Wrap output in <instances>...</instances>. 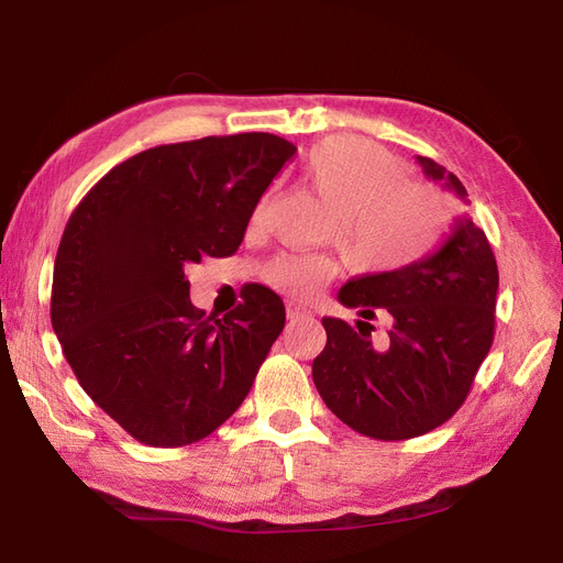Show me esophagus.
Masks as SVG:
<instances>
[{"instance_id": "obj_1", "label": "esophagus", "mask_w": 563, "mask_h": 563, "mask_svg": "<svg viewBox=\"0 0 563 563\" xmlns=\"http://www.w3.org/2000/svg\"><path fill=\"white\" fill-rule=\"evenodd\" d=\"M285 314H288V319H290V321H295V319L305 317V314H307V309H305V307H300V305H295V302H288V305H285Z\"/></svg>"}]
</instances>
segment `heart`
<instances>
[{
    "instance_id": "1",
    "label": "heart",
    "mask_w": 563,
    "mask_h": 563,
    "mask_svg": "<svg viewBox=\"0 0 563 563\" xmlns=\"http://www.w3.org/2000/svg\"><path fill=\"white\" fill-rule=\"evenodd\" d=\"M401 176L391 154L357 137H329L307 154L305 178L336 210V246L351 271H401L433 254L445 239L452 222L448 196ZM263 275L280 292L305 297L331 278L333 261L324 254H280Z\"/></svg>"
}]
</instances>
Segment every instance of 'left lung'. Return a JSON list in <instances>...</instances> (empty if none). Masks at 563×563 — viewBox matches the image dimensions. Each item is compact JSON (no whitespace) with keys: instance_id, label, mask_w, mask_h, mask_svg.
I'll list each match as a JSON object with an SVG mask.
<instances>
[{"instance_id":"1","label":"left lung","mask_w":563,"mask_h":563,"mask_svg":"<svg viewBox=\"0 0 563 563\" xmlns=\"http://www.w3.org/2000/svg\"><path fill=\"white\" fill-rule=\"evenodd\" d=\"M423 174L466 188L445 166L418 157ZM498 266L484 230L470 218L413 266L361 275L339 292L361 314L355 329L324 317L327 345L312 363L317 391L345 426L375 440H409L442 426L464 404L494 343ZM393 327L372 341L377 316Z\"/></svg>"}]
</instances>
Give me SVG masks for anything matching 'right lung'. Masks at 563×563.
Segmentation results:
<instances>
[{"label":"right lung","instance_id":"right-lung-1","mask_svg":"<svg viewBox=\"0 0 563 563\" xmlns=\"http://www.w3.org/2000/svg\"><path fill=\"white\" fill-rule=\"evenodd\" d=\"M295 154L271 133L159 145L113 166L69 214L51 321L81 389L137 442L208 438L254 385L283 300L242 288L222 319L190 302L188 263L232 256L263 190Z\"/></svg>","mask_w":563,"mask_h":563}]
</instances>
